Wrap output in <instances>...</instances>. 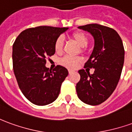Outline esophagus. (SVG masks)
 I'll return each mask as SVG.
<instances>
[{"label":"esophagus","mask_w":132,"mask_h":132,"mask_svg":"<svg viewBox=\"0 0 132 132\" xmlns=\"http://www.w3.org/2000/svg\"><path fill=\"white\" fill-rule=\"evenodd\" d=\"M74 72V71H73V70H71V69H69V74H71L73 73Z\"/></svg>","instance_id":"esophagus-1"}]
</instances>
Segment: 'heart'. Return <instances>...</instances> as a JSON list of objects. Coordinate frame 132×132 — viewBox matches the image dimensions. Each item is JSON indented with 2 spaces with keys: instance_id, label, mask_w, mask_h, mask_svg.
<instances>
[{
  "instance_id": "1",
  "label": "heart",
  "mask_w": 132,
  "mask_h": 132,
  "mask_svg": "<svg viewBox=\"0 0 132 132\" xmlns=\"http://www.w3.org/2000/svg\"><path fill=\"white\" fill-rule=\"evenodd\" d=\"M71 37L81 47H83V48L86 47L88 44V37L84 33H83L81 31H76L75 33H73ZM63 38L61 36H59V38H57L54 43V49H55L56 53H61L63 51ZM81 61V59L80 57H72L66 56L60 60V63L65 67L73 69V68H75Z\"/></svg>"
}]
</instances>
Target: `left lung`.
Listing matches in <instances>:
<instances>
[{"label":"left lung","mask_w":132,"mask_h":132,"mask_svg":"<svg viewBox=\"0 0 132 132\" xmlns=\"http://www.w3.org/2000/svg\"><path fill=\"white\" fill-rule=\"evenodd\" d=\"M78 28L88 31L94 39L93 51L84 65V68L94 69V73L79 70L81 79L76 86V92L84 103L96 106L106 101L117 86L124 65V46L113 28L97 23Z\"/></svg>","instance_id":"left-lung-1"}]
</instances>
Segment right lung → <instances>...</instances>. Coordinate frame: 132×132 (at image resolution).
Instances as JSON below:
<instances>
[{"label":"right lung","instance_id":"right-lung-1","mask_svg":"<svg viewBox=\"0 0 132 132\" xmlns=\"http://www.w3.org/2000/svg\"><path fill=\"white\" fill-rule=\"evenodd\" d=\"M69 28L38 26L18 35L13 45V66L18 86L28 100L38 106L55 101L61 86L69 74L58 66L51 71L46 67L47 56L55 53L54 43Z\"/></svg>","mask_w":132,"mask_h":132}]
</instances>
